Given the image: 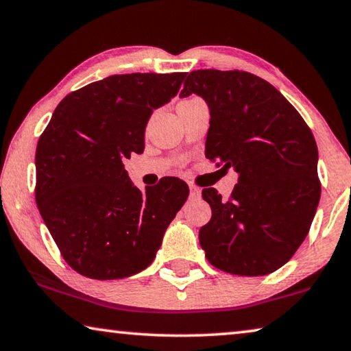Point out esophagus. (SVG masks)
<instances>
[{
  "instance_id": "obj_1",
  "label": "esophagus",
  "mask_w": 351,
  "mask_h": 351,
  "mask_svg": "<svg viewBox=\"0 0 351 351\" xmlns=\"http://www.w3.org/2000/svg\"><path fill=\"white\" fill-rule=\"evenodd\" d=\"M189 191H191V198H199L202 195V189L195 184H189Z\"/></svg>"
}]
</instances>
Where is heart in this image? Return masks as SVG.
I'll use <instances>...</instances> for the list:
<instances>
[{
    "mask_svg": "<svg viewBox=\"0 0 351 351\" xmlns=\"http://www.w3.org/2000/svg\"><path fill=\"white\" fill-rule=\"evenodd\" d=\"M193 99H198V98H191V99H184V101H181V103H189V101H193Z\"/></svg>",
    "mask_w": 351,
    "mask_h": 351,
    "instance_id": "heart-1",
    "label": "heart"
}]
</instances>
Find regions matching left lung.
Listing matches in <instances>:
<instances>
[{"label": "left lung", "mask_w": 351, "mask_h": 351, "mask_svg": "<svg viewBox=\"0 0 351 351\" xmlns=\"http://www.w3.org/2000/svg\"><path fill=\"white\" fill-rule=\"evenodd\" d=\"M191 93L210 110L206 158L237 173L226 199L203 189L213 217L199 230V245L226 274H274L302 245L319 206L313 132L278 88L248 71H191L180 97Z\"/></svg>", "instance_id": "obj_1"}]
</instances>
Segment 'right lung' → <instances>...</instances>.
I'll return each instance as SVG.
<instances>
[{
  "mask_svg": "<svg viewBox=\"0 0 351 351\" xmlns=\"http://www.w3.org/2000/svg\"><path fill=\"white\" fill-rule=\"evenodd\" d=\"M187 73L112 75L66 95L36 149V203L60 254L92 280H120L153 263L189 187L162 178L141 192L123 160L143 153L153 109Z\"/></svg>",
  "mask_w": 351,
  "mask_h": 351,
  "instance_id": "right-lung-1",
  "label": "right lung"
}]
</instances>
